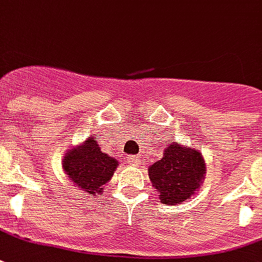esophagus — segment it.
I'll return each mask as SVG.
<instances>
[{
  "mask_svg": "<svg viewBox=\"0 0 262 262\" xmlns=\"http://www.w3.org/2000/svg\"><path fill=\"white\" fill-rule=\"evenodd\" d=\"M129 162H130L132 165H137V164H139V160H137V157H130V158H129Z\"/></svg>",
  "mask_w": 262,
  "mask_h": 262,
  "instance_id": "34e87169",
  "label": "esophagus"
}]
</instances>
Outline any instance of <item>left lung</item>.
I'll return each instance as SVG.
<instances>
[{
  "instance_id": "1",
  "label": "left lung",
  "mask_w": 262,
  "mask_h": 262,
  "mask_svg": "<svg viewBox=\"0 0 262 262\" xmlns=\"http://www.w3.org/2000/svg\"><path fill=\"white\" fill-rule=\"evenodd\" d=\"M151 185L162 204L178 205L194 195L205 179V160L197 148L170 141L161 160L148 168Z\"/></svg>"
}]
</instances>
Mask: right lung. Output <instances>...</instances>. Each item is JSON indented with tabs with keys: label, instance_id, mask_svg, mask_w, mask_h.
<instances>
[{
	"label": "right lung",
	"instance_id": "1",
	"mask_svg": "<svg viewBox=\"0 0 262 262\" xmlns=\"http://www.w3.org/2000/svg\"><path fill=\"white\" fill-rule=\"evenodd\" d=\"M118 165V160L102 152L94 135L72 146L62 158V169L68 179L89 195L102 194Z\"/></svg>",
	"mask_w": 262,
	"mask_h": 262
}]
</instances>
